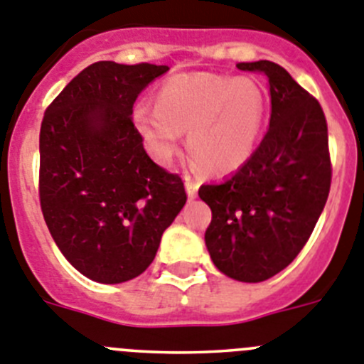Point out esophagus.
I'll return each instance as SVG.
<instances>
[{"label":"esophagus","instance_id":"obj_1","mask_svg":"<svg viewBox=\"0 0 364 364\" xmlns=\"http://www.w3.org/2000/svg\"><path fill=\"white\" fill-rule=\"evenodd\" d=\"M186 191H188L189 198H195L196 193H198V182L191 176H186Z\"/></svg>","mask_w":364,"mask_h":364}]
</instances>
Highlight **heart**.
<instances>
[{
  "label": "heart",
  "instance_id": "heart-1",
  "mask_svg": "<svg viewBox=\"0 0 364 364\" xmlns=\"http://www.w3.org/2000/svg\"><path fill=\"white\" fill-rule=\"evenodd\" d=\"M265 101L249 79L216 73H182L159 92V102L139 101L133 124L149 151L168 162L188 132V149L208 173L225 175L242 168L258 144Z\"/></svg>",
  "mask_w": 364,
  "mask_h": 364
}]
</instances>
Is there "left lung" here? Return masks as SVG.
I'll use <instances>...</instances> for the list:
<instances>
[{
    "mask_svg": "<svg viewBox=\"0 0 364 364\" xmlns=\"http://www.w3.org/2000/svg\"><path fill=\"white\" fill-rule=\"evenodd\" d=\"M263 73L271 119L251 159L218 184L200 186L211 208L205 245L218 271L258 283L283 271L311 238L332 182L328 128L318 99L272 61L238 63Z\"/></svg>",
    "mask_w": 364,
    "mask_h": 364,
    "instance_id": "left-lung-1",
    "label": "left lung"
}]
</instances>
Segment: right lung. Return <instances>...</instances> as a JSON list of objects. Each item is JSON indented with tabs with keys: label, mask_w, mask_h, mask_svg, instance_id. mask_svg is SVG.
<instances>
[{
	"label": "right lung",
	"mask_w": 364,
	"mask_h": 364,
	"mask_svg": "<svg viewBox=\"0 0 364 364\" xmlns=\"http://www.w3.org/2000/svg\"><path fill=\"white\" fill-rule=\"evenodd\" d=\"M168 70L93 63L43 117V216L59 251L93 282L122 283L142 274L188 200L180 175L149 159L132 119L139 93Z\"/></svg>",
	"instance_id": "right-lung-1"
}]
</instances>
